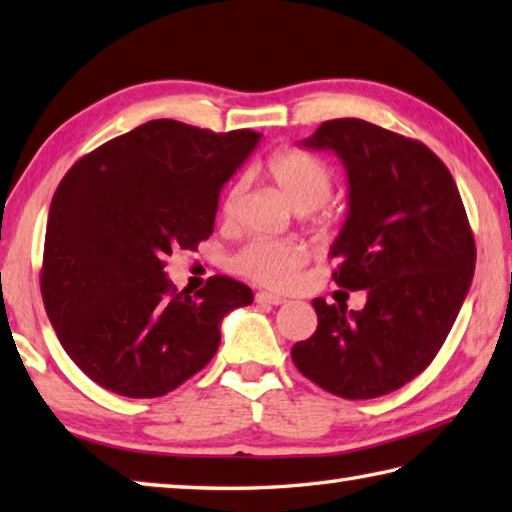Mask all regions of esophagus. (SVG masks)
Returning <instances> with one entry per match:
<instances>
[{
	"mask_svg": "<svg viewBox=\"0 0 512 512\" xmlns=\"http://www.w3.org/2000/svg\"><path fill=\"white\" fill-rule=\"evenodd\" d=\"M257 304H273V306H280V304H286V297L282 295H275V293H266V291H259L255 295Z\"/></svg>",
	"mask_w": 512,
	"mask_h": 512,
	"instance_id": "1",
	"label": "esophagus"
}]
</instances>
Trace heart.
Segmentation results:
<instances>
[{
	"instance_id": "1",
	"label": "heart",
	"mask_w": 512,
	"mask_h": 512,
	"mask_svg": "<svg viewBox=\"0 0 512 512\" xmlns=\"http://www.w3.org/2000/svg\"><path fill=\"white\" fill-rule=\"evenodd\" d=\"M264 179L282 194V199L291 206L297 215H309L318 210L324 201L331 197L333 190V174L329 165L315 159L313 154L302 150H280L275 152L262 167ZM241 208V190L232 188L224 206H221V217L224 224H235ZM331 221L322 217L318 221L320 230H327ZM306 262L304 246L295 241H266L257 239L250 241L239 250L235 257L237 273L248 277L250 282L286 288L293 284L297 271Z\"/></svg>"
}]
</instances>
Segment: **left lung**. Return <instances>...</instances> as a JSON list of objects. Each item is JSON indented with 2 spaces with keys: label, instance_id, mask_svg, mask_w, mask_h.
I'll list each match as a JSON object with an SVG mask.
<instances>
[{
  "label": "left lung",
  "instance_id": "left-lung-1",
  "mask_svg": "<svg viewBox=\"0 0 512 512\" xmlns=\"http://www.w3.org/2000/svg\"><path fill=\"white\" fill-rule=\"evenodd\" d=\"M347 170L349 212L333 280L367 291L362 311L315 297L318 329L295 367L342 398H376L416 378L443 347L470 291L477 248L452 174L430 147L360 118L322 123L302 141Z\"/></svg>",
  "mask_w": 512,
  "mask_h": 512
}]
</instances>
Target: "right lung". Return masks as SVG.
Here are the masks:
<instances>
[{
    "mask_svg": "<svg viewBox=\"0 0 512 512\" xmlns=\"http://www.w3.org/2000/svg\"><path fill=\"white\" fill-rule=\"evenodd\" d=\"M259 138L150 120L64 174L46 221L42 300L60 345L100 387L172 392L215 356L221 320L253 302L224 275L179 293L165 257L212 235L221 188Z\"/></svg>",
    "mask_w": 512,
    "mask_h": 512,
    "instance_id": "add662e5",
    "label": "right lung"
}]
</instances>
